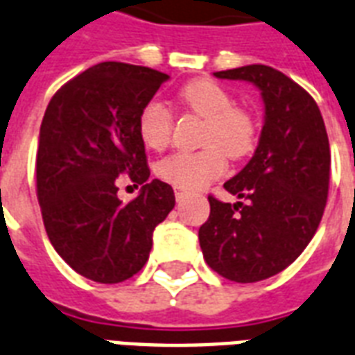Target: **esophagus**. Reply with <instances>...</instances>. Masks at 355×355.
Instances as JSON below:
<instances>
[{
  "instance_id": "esophagus-1",
  "label": "esophagus",
  "mask_w": 355,
  "mask_h": 355,
  "mask_svg": "<svg viewBox=\"0 0 355 355\" xmlns=\"http://www.w3.org/2000/svg\"><path fill=\"white\" fill-rule=\"evenodd\" d=\"M188 196V191L182 188H175V197H177V201H182L184 197Z\"/></svg>"
}]
</instances>
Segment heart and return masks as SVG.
Segmentation results:
<instances>
[{
    "label": "heart",
    "mask_w": 355,
    "mask_h": 355,
    "mask_svg": "<svg viewBox=\"0 0 355 355\" xmlns=\"http://www.w3.org/2000/svg\"><path fill=\"white\" fill-rule=\"evenodd\" d=\"M178 102L188 112L205 119L199 143L193 153H175L156 164V175L175 188L197 189L223 175L225 154L242 159L253 153L257 121L250 110L234 104L232 94L220 83L199 78L178 91ZM137 130L145 147L164 150L171 141L173 115L166 105L153 100L143 105Z\"/></svg>",
    "instance_id": "1"
}]
</instances>
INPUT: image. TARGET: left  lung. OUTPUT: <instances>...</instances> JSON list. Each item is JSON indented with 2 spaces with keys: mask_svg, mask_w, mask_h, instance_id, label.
<instances>
[{
  "mask_svg": "<svg viewBox=\"0 0 355 355\" xmlns=\"http://www.w3.org/2000/svg\"><path fill=\"white\" fill-rule=\"evenodd\" d=\"M261 89L264 126L253 158L223 188L242 201L208 197L199 229L214 272L255 283L291 266L320 225L329 188V141L318 105L304 87L266 64L214 72Z\"/></svg>",
  "mask_w": 355,
  "mask_h": 355,
  "instance_id": "1",
  "label": "left lung"
}]
</instances>
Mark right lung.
I'll use <instances>...</instances> for the list:
<instances>
[{
	"instance_id": "add662e5",
	"label": "right lung",
	"mask_w": 355,
	"mask_h": 355,
	"mask_svg": "<svg viewBox=\"0 0 355 355\" xmlns=\"http://www.w3.org/2000/svg\"><path fill=\"white\" fill-rule=\"evenodd\" d=\"M169 76L148 67L105 61L67 81L40 124L37 197L53 250L78 274L121 283L137 274L153 248V232L175 207L169 184L148 182L145 143L137 130ZM126 174L140 196L116 197Z\"/></svg>"
}]
</instances>
